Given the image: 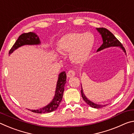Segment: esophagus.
<instances>
[{
	"mask_svg": "<svg viewBox=\"0 0 134 134\" xmlns=\"http://www.w3.org/2000/svg\"><path fill=\"white\" fill-rule=\"evenodd\" d=\"M75 74L76 72L73 70H70V71H68V72L67 73V76L68 77H73L75 76Z\"/></svg>",
	"mask_w": 134,
	"mask_h": 134,
	"instance_id": "obj_1",
	"label": "esophagus"
}]
</instances>
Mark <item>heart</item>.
<instances>
[{"mask_svg": "<svg viewBox=\"0 0 134 134\" xmlns=\"http://www.w3.org/2000/svg\"><path fill=\"white\" fill-rule=\"evenodd\" d=\"M94 44V37L92 33L72 32L60 40L58 49L61 53L70 54L74 63L83 64L89 60Z\"/></svg>", "mask_w": 134, "mask_h": 134, "instance_id": "1", "label": "heart"}]
</instances>
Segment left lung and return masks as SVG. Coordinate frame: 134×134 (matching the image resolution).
<instances>
[{
  "label": "left lung",
  "mask_w": 134,
  "mask_h": 134,
  "mask_svg": "<svg viewBox=\"0 0 134 134\" xmlns=\"http://www.w3.org/2000/svg\"><path fill=\"white\" fill-rule=\"evenodd\" d=\"M96 29L100 33V34L101 35L103 40L102 45L101 46L97 49V51H101L103 49L107 48H109V47H119L120 48L124 51V52L125 53V54H126L125 49V48L123 47V45H122V44L115 37L114 35H113L111 32L109 31L108 29L104 28H96ZM81 96H82L84 100L86 102V103H87L88 105L91 106L92 108L99 109V108H103L104 106H106V105H97V104L94 103L93 102H92V101L89 100L86 97L85 94H84L83 89H82V86H81Z\"/></svg>",
  "instance_id": "left-lung-1"
}]
</instances>
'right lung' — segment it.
<instances>
[{
    "mask_svg": "<svg viewBox=\"0 0 134 134\" xmlns=\"http://www.w3.org/2000/svg\"><path fill=\"white\" fill-rule=\"evenodd\" d=\"M40 40L37 34L34 32H28L22 34L18 38L16 41L10 49L9 54H10L19 47L25 45H39L40 44ZM66 74L65 71H63L59 74L58 79L57 83L55 96L51 102L48 105L37 110H30L31 111L37 113H46L53 112L56 110L60 105L62 100L63 93L64 90V86L66 83Z\"/></svg>",
    "mask_w": 134,
    "mask_h": 134,
    "instance_id": "obj_1",
    "label": "right lung"
}]
</instances>
